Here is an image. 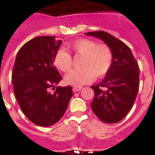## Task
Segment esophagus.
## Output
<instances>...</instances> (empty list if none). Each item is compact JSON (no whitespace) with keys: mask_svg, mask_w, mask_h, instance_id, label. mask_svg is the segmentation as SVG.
<instances>
[{"mask_svg":"<svg viewBox=\"0 0 155 155\" xmlns=\"http://www.w3.org/2000/svg\"><path fill=\"white\" fill-rule=\"evenodd\" d=\"M82 87L81 86H79V87H73V92H77V91H79L82 90Z\"/></svg>","mask_w":155,"mask_h":155,"instance_id":"esophagus-1","label":"esophagus"}]
</instances>
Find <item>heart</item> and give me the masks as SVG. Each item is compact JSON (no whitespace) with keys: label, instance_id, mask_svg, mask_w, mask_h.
<instances>
[{"label":"heart","instance_id":"obj_1","mask_svg":"<svg viewBox=\"0 0 155 155\" xmlns=\"http://www.w3.org/2000/svg\"><path fill=\"white\" fill-rule=\"evenodd\" d=\"M67 48L76 55L83 56L80 64L82 69L73 70L65 76V82L69 85L79 87L90 83L94 77H104L112 66L113 55L107 45H98L91 40L81 38L69 43ZM54 64L61 71L69 72L73 59L70 53L61 49L54 56Z\"/></svg>","mask_w":155,"mask_h":155}]
</instances>
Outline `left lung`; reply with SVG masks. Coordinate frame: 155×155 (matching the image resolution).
<instances>
[{"label":"left lung","instance_id":"8db88e82","mask_svg":"<svg viewBox=\"0 0 155 155\" xmlns=\"http://www.w3.org/2000/svg\"><path fill=\"white\" fill-rule=\"evenodd\" d=\"M85 34L101 39L112 50L113 59L109 72L101 83L91 86L94 98L91 107L102 121L117 123L126 116L135 102L140 86L138 63L130 48L109 33L99 31Z\"/></svg>","mask_w":155,"mask_h":155}]
</instances>
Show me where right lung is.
<instances>
[{
	"instance_id": "1",
	"label": "right lung",
	"mask_w": 155,
	"mask_h": 155,
	"mask_svg": "<svg viewBox=\"0 0 155 155\" xmlns=\"http://www.w3.org/2000/svg\"><path fill=\"white\" fill-rule=\"evenodd\" d=\"M62 41L55 37H37L18 51L12 73L14 93L23 113L34 124L51 126L64 115L73 93L72 87H56L62 79L54 58ZM55 89V87H54Z\"/></svg>"
}]
</instances>
